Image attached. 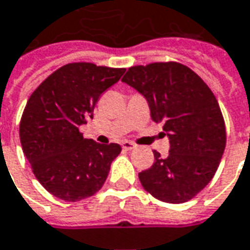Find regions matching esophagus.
I'll list each match as a JSON object with an SVG mask.
<instances>
[{"label": "esophagus", "mask_w": 250, "mask_h": 250, "mask_svg": "<svg viewBox=\"0 0 250 250\" xmlns=\"http://www.w3.org/2000/svg\"><path fill=\"white\" fill-rule=\"evenodd\" d=\"M122 147L125 149V150H132V149L137 147V145H135L134 142H130V141H123V142H122Z\"/></svg>", "instance_id": "34e87169"}]
</instances>
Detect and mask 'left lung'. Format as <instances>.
Segmentation results:
<instances>
[{
    "label": "left lung",
    "mask_w": 250,
    "mask_h": 250,
    "mask_svg": "<svg viewBox=\"0 0 250 250\" xmlns=\"http://www.w3.org/2000/svg\"><path fill=\"white\" fill-rule=\"evenodd\" d=\"M122 82L145 97L154 123L169 139V154L154 153L139 172L144 189L157 200L182 204L210 182L226 147V127L216 97L203 79L179 62L128 68Z\"/></svg>",
    "instance_id": "1"
}]
</instances>
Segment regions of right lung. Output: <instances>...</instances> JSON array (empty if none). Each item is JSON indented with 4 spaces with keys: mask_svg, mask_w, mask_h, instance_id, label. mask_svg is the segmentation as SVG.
Returning <instances> with one entry per match:
<instances>
[{
    "mask_svg": "<svg viewBox=\"0 0 250 250\" xmlns=\"http://www.w3.org/2000/svg\"><path fill=\"white\" fill-rule=\"evenodd\" d=\"M123 74L125 68L72 62L47 76L28 98L20 142L35 178L54 197L81 201L106 181L122 147L83 138L79 127L93 119L100 96Z\"/></svg>",
    "mask_w": 250,
    "mask_h": 250,
    "instance_id": "obj_1",
    "label": "right lung"
}]
</instances>
